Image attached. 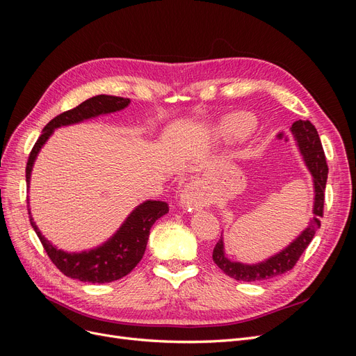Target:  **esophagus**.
Returning a JSON list of instances; mask_svg holds the SVG:
<instances>
[{"label":"esophagus","mask_w":356,"mask_h":356,"mask_svg":"<svg viewBox=\"0 0 356 356\" xmlns=\"http://www.w3.org/2000/svg\"><path fill=\"white\" fill-rule=\"evenodd\" d=\"M181 204L188 211H195L207 204V199H204L203 191L199 184L191 182V184L186 186L184 190L181 191Z\"/></svg>","instance_id":"obj_1"}]
</instances>
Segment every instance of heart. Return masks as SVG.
I'll list each match as a JSON object with an SVG mask.
<instances>
[{
    "label": "heart",
    "mask_w": 356,
    "mask_h": 356,
    "mask_svg": "<svg viewBox=\"0 0 356 356\" xmlns=\"http://www.w3.org/2000/svg\"><path fill=\"white\" fill-rule=\"evenodd\" d=\"M254 120L246 114H232L224 117L217 126V134L225 139H239L252 131Z\"/></svg>",
    "instance_id": "1"
}]
</instances>
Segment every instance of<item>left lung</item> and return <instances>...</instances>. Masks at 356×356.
I'll return each instance as SVG.
<instances>
[{
    "label": "left lung",
    "instance_id": "1",
    "mask_svg": "<svg viewBox=\"0 0 356 356\" xmlns=\"http://www.w3.org/2000/svg\"><path fill=\"white\" fill-rule=\"evenodd\" d=\"M291 134H293L296 139L298 152L310 172L312 181H314V209H312L314 218L310 220L307 227L288 246H285L282 251H279L277 254L268 257L267 260L255 264H246L230 260L227 254H225L224 241L221 238L213 248L212 260L225 275L236 279V281H266V279L286 273L296 266L298 258L305 252L312 239H314L315 233L321 227V217L324 213V193L328 175L324 148H322L316 127L309 120H297L296 123H293Z\"/></svg>",
    "mask_w": 356,
    "mask_h": 356
}]
</instances>
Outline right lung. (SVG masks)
I'll use <instances>...</instances> for the list:
<instances>
[{
	"label": "right lung",
	"mask_w": 356,
	"mask_h": 356,
	"mask_svg": "<svg viewBox=\"0 0 356 356\" xmlns=\"http://www.w3.org/2000/svg\"><path fill=\"white\" fill-rule=\"evenodd\" d=\"M131 104V99L118 98V96L110 95H98L93 98L81 102L75 108L56 115L50 120L42 134L37 139V143L32 148L26 163V186L29 188L31 182V172L34 168L35 159L40 153V149L47 143V139L55 132V129L62 126L77 124L89 118L99 117L104 114H111L115 111L124 110ZM29 203V200H28ZM29 208V204H28ZM29 221L32 229L35 230L38 239L42 246L59 270L72 279H79L81 282H92V284H106L122 279L127 273H131L135 266L141 261V258L145 252L149 230L153 224L169 212V207L166 202L161 200H145L127 215V218L123 221L111 238L104 242L102 245L92 248L89 251L81 252H67L56 248L50 241H47L37 224L32 218L31 209Z\"/></svg>",
	"instance_id": "obj_1"
}]
</instances>
